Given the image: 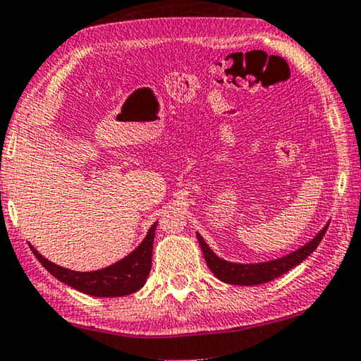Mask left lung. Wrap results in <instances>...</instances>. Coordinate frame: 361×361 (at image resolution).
Wrapping results in <instances>:
<instances>
[{
    "label": "left lung",
    "instance_id": "left-lung-1",
    "mask_svg": "<svg viewBox=\"0 0 361 361\" xmlns=\"http://www.w3.org/2000/svg\"><path fill=\"white\" fill-rule=\"evenodd\" d=\"M328 227L329 224H326L319 234H316L314 238H312L308 243H305L303 247H300L295 252H292L290 255H286V257H282L279 259H273V262L255 264H238L221 259L212 252V248L207 245V242L203 240L202 235L197 234V238L200 247H202L203 257L207 259L208 268L212 269V273L218 277L219 281L234 286H258L273 281L276 277L286 274L287 271H290L293 266L300 264L305 258L310 257V255L316 250V247L319 245L321 238L324 237Z\"/></svg>",
    "mask_w": 361,
    "mask_h": 361
}]
</instances>
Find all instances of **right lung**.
Here are the masks:
<instances>
[{
  "mask_svg": "<svg viewBox=\"0 0 361 361\" xmlns=\"http://www.w3.org/2000/svg\"><path fill=\"white\" fill-rule=\"evenodd\" d=\"M154 231H157V223L149 227L147 237L130 255L108 268L90 271V273L66 269L63 266L48 262L32 245L30 250L49 274H53L64 284L74 287L75 290L93 297H124L142 289L145 284L149 269H152Z\"/></svg>",
  "mask_w": 361,
  "mask_h": 361,
  "instance_id": "right-lung-1",
  "label": "right lung"
}]
</instances>
